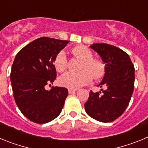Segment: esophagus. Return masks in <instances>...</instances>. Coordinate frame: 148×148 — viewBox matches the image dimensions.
Masks as SVG:
<instances>
[{
	"label": "esophagus",
	"mask_w": 148,
	"mask_h": 148,
	"mask_svg": "<svg viewBox=\"0 0 148 148\" xmlns=\"http://www.w3.org/2000/svg\"><path fill=\"white\" fill-rule=\"evenodd\" d=\"M77 90H73V89H69L68 90V92H69V93H73V92H76Z\"/></svg>",
	"instance_id": "esophagus-1"
}]
</instances>
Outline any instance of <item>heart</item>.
<instances>
[{
	"label": "heart",
	"instance_id": "b5f03b06",
	"mask_svg": "<svg viewBox=\"0 0 148 148\" xmlns=\"http://www.w3.org/2000/svg\"><path fill=\"white\" fill-rule=\"evenodd\" d=\"M72 53L79 59L82 60L78 73L67 72L61 75L59 83L63 87L76 90L91 82L94 77L95 80H100L104 76L106 66L101 60L92 58V53L89 48L84 46H76L72 49ZM56 70L60 73L64 71L67 66L66 53L60 51L56 55L54 60Z\"/></svg>",
	"mask_w": 148,
	"mask_h": 148
}]
</instances>
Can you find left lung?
<instances>
[{
	"instance_id": "obj_1",
	"label": "left lung",
	"mask_w": 148,
	"mask_h": 148,
	"mask_svg": "<svg viewBox=\"0 0 148 148\" xmlns=\"http://www.w3.org/2000/svg\"><path fill=\"white\" fill-rule=\"evenodd\" d=\"M105 64L106 73L98 86H105L99 92H90L84 104L86 113L101 122H111L122 115L129 104L134 87L135 69L125 52L108 44H92Z\"/></svg>"
}]
</instances>
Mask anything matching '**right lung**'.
Segmentation results:
<instances>
[{
  "label": "right lung",
  "instance_id": "1",
  "mask_svg": "<svg viewBox=\"0 0 148 148\" xmlns=\"http://www.w3.org/2000/svg\"><path fill=\"white\" fill-rule=\"evenodd\" d=\"M69 42L39 38L15 56L10 74L13 95L18 108L30 121L45 124L61 113L67 89L56 87L47 90L45 86L56 78L55 58Z\"/></svg>",
  "mask_w": 148,
  "mask_h": 148
}]
</instances>
